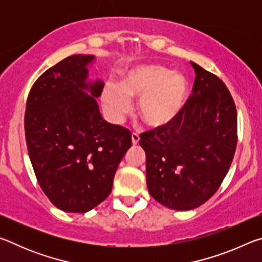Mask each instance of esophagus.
Segmentation results:
<instances>
[{
    "mask_svg": "<svg viewBox=\"0 0 262 262\" xmlns=\"http://www.w3.org/2000/svg\"><path fill=\"white\" fill-rule=\"evenodd\" d=\"M139 141H140V135L136 134V133H133V134H132L133 144H137V143H139Z\"/></svg>",
    "mask_w": 262,
    "mask_h": 262,
    "instance_id": "1",
    "label": "esophagus"
}]
</instances>
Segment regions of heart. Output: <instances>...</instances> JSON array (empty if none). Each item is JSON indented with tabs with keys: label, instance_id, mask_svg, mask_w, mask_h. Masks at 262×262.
<instances>
[{
	"label": "heart",
	"instance_id": "1",
	"mask_svg": "<svg viewBox=\"0 0 262 262\" xmlns=\"http://www.w3.org/2000/svg\"><path fill=\"white\" fill-rule=\"evenodd\" d=\"M130 98H140L139 113L152 127L172 122L188 98V82L184 75L161 64H143L132 69L122 82L106 84L103 104L114 123H121L132 110Z\"/></svg>",
	"mask_w": 262,
	"mask_h": 262
}]
</instances>
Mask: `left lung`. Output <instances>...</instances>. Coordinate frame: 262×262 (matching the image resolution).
<instances>
[{
    "label": "left lung",
    "instance_id": "1",
    "mask_svg": "<svg viewBox=\"0 0 262 262\" xmlns=\"http://www.w3.org/2000/svg\"><path fill=\"white\" fill-rule=\"evenodd\" d=\"M192 95L166 126L140 135L149 193L174 210L200 207L227 176L237 147V110L220 77L190 62Z\"/></svg>",
    "mask_w": 262,
    "mask_h": 262
}]
</instances>
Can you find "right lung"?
I'll return each mask as SVG.
<instances>
[{"instance_id": "obj_1", "label": "right lung", "mask_w": 262, "mask_h": 262, "mask_svg": "<svg viewBox=\"0 0 262 262\" xmlns=\"http://www.w3.org/2000/svg\"><path fill=\"white\" fill-rule=\"evenodd\" d=\"M92 60L75 54L47 69L26 103L25 139L34 174L53 205L68 212H86L108 196L132 147L129 130L101 118L95 98L104 84L86 83Z\"/></svg>"}]
</instances>
